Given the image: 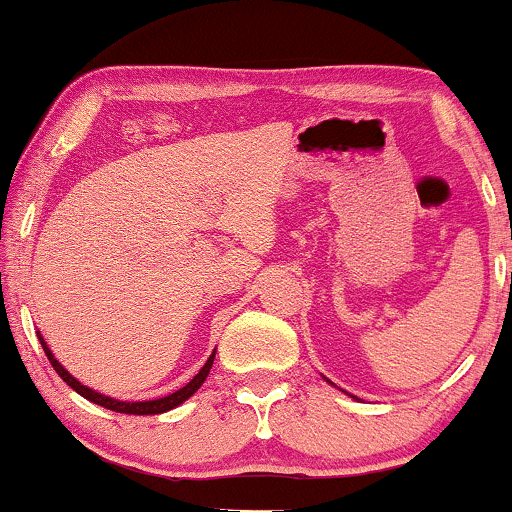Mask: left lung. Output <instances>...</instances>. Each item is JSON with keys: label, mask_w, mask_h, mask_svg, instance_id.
<instances>
[{"label": "left lung", "mask_w": 512, "mask_h": 512, "mask_svg": "<svg viewBox=\"0 0 512 512\" xmlns=\"http://www.w3.org/2000/svg\"><path fill=\"white\" fill-rule=\"evenodd\" d=\"M324 380H326V377H324ZM326 382H328V384H333V382H331V380H326ZM333 387H335V384H333ZM352 398H354V396H352Z\"/></svg>", "instance_id": "1"}]
</instances>
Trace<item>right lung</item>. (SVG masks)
I'll use <instances>...</instances> for the list:
<instances>
[{"instance_id":"1","label":"right lung","mask_w":512,"mask_h":512,"mask_svg":"<svg viewBox=\"0 0 512 512\" xmlns=\"http://www.w3.org/2000/svg\"><path fill=\"white\" fill-rule=\"evenodd\" d=\"M37 338H39V342H41V347H44L48 361H51V366L55 368V373H58V375L62 377V380H65V382L69 384V387H72V389L76 391V394H81L83 398H88L90 403L102 405V408H107V410L123 412V415H160V412H167V410L177 408V405L188 401V398H191V396L195 394V391H198V389L202 387V382L207 380L209 370H212V363H214V356H216V349H214L212 356H209L205 366L200 368V373L195 375L193 380L186 384V387L177 389V391H174V394H170V396L153 398V401H118V398L104 396V394H100V391H95V389L86 387V384H81L72 373H69V370H67L65 366H62V363H60L58 359H55L53 352H51V347L46 345L44 335H41L39 331H37Z\"/></svg>"}]
</instances>
